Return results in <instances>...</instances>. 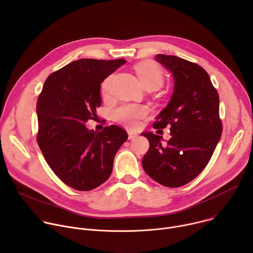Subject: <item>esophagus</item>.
Instances as JSON below:
<instances>
[{"instance_id": "obj_1", "label": "esophagus", "mask_w": 253, "mask_h": 253, "mask_svg": "<svg viewBox=\"0 0 253 253\" xmlns=\"http://www.w3.org/2000/svg\"><path fill=\"white\" fill-rule=\"evenodd\" d=\"M137 137V134H135L134 132H132V131H128V138L130 139V140H132V139H134V138H136Z\"/></svg>"}]
</instances>
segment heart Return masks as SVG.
I'll list each match as a JSON object with an SVG mask.
<instances>
[{
  "instance_id": "b5f03b06",
  "label": "heart",
  "mask_w": 253,
  "mask_h": 253,
  "mask_svg": "<svg viewBox=\"0 0 253 253\" xmlns=\"http://www.w3.org/2000/svg\"><path fill=\"white\" fill-rule=\"evenodd\" d=\"M136 74L143 87L145 89H158L164 79L162 69L152 61H142L135 65ZM111 76L107 77L102 83V91L104 94L109 92ZM147 115V108L145 106L125 104L120 107L113 113L114 119L130 128H136L139 125L141 119L145 118Z\"/></svg>"
}]
</instances>
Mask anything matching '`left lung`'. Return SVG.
Wrapping results in <instances>:
<instances>
[{
	"mask_svg": "<svg viewBox=\"0 0 253 253\" xmlns=\"http://www.w3.org/2000/svg\"><path fill=\"white\" fill-rule=\"evenodd\" d=\"M155 60L171 72L174 90L153 127L169 126L171 138L163 143L162 136L141 133L150 144L142 166L158 183L180 187L205 168L221 137L219 96L199 65L163 54H157Z\"/></svg>",
	"mask_w": 253,
	"mask_h": 253,
	"instance_id": "left-lung-1",
	"label": "left lung"
}]
</instances>
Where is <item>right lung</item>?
Instances as JSON below:
<instances>
[{"instance_id":"1","label":"right lung","mask_w":253,"mask_h":253,"mask_svg":"<svg viewBox=\"0 0 253 253\" xmlns=\"http://www.w3.org/2000/svg\"><path fill=\"white\" fill-rule=\"evenodd\" d=\"M126 60L80 59L51 74L37 101L38 144L54 173L68 186L92 190L109 178L115 155L128 139L116 125L87 129L101 106V83Z\"/></svg>"}]
</instances>
